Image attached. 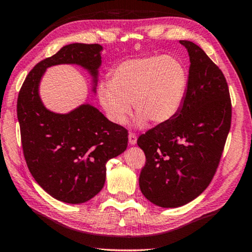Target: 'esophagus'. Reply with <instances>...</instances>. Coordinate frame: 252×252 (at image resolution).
<instances>
[{"label":"esophagus","instance_id":"34e87169","mask_svg":"<svg viewBox=\"0 0 252 252\" xmlns=\"http://www.w3.org/2000/svg\"><path fill=\"white\" fill-rule=\"evenodd\" d=\"M136 141H137L136 134H135V133H129L128 134V142H129V144L130 145L136 144Z\"/></svg>","mask_w":252,"mask_h":252}]
</instances>
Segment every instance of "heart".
<instances>
[{
    "label": "heart",
    "mask_w": 252,
    "mask_h": 252,
    "mask_svg": "<svg viewBox=\"0 0 252 252\" xmlns=\"http://www.w3.org/2000/svg\"><path fill=\"white\" fill-rule=\"evenodd\" d=\"M188 82L187 68L177 58L145 56L116 65L110 72V83H101L97 94L112 123L124 125L133 102L138 125L148 120L162 125L180 111Z\"/></svg>",
    "instance_id": "obj_1"
}]
</instances>
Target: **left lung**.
<instances>
[{"label":"left lung","mask_w":252,"mask_h":252,"mask_svg":"<svg viewBox=\"0 0 252 252\" xmlns=\"http://www.w3.org/2000/svg\"><path fill=\"white\" fill-rule=\"evenodd\" d=\"M189 57L187 95L176 117L137 138L145 155L138 183L162 208L189 203L208 188L231 128L232 104L225 76L201 47L180 41Z\"/></svg>","instance_id":"8db88e82"}]
</instances>
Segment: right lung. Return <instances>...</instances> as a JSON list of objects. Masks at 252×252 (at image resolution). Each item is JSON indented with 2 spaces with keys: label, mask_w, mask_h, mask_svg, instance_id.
<instances>
[{
  "label": "right lung",
  "mask_w": 252,
  "mask_h": 252,
  "mask_svg": "<svg viewBox=\"0 0 252 252\" xmlns=\"http://www.w3.org/2000/svg\"><path fill=\"white\" fill-rule=\"evenodd\" d=\"M101 51L100 44L63 46L29 71L18 95L17 115L28 169L51 196L72 205L89 201L101 191L105 163L126 150L128 134L91 104L64 115L47 110L38 86L51 65L78 64L90 71L95 92Z\"/></svg>",
  "instance_id": "add662e5"
}]
</instances>
